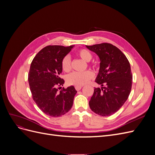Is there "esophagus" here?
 <instances>
[{
  "label": "esophagus",
  "instance_id": "34e87169",
  "mask_svg": "<svg viewBox=\"0 0 155 155\" xmlns=\"http://www.w3.org/2000/svg\"><path fill=\"white\" fill-rule=\"evenodd\" d=\"M81 88H82L81 86H76V87H75V88H76V90L78 91H80L81 89Z\"/></svg>",
  "mask_w": 155,
  "mask_h": 155
}]
</instances>
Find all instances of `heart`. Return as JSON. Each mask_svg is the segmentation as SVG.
<instances>
[{
    "mask_svg": "<svg viewBox=\"0 0 155 155\" xmlns=\"http://www.w3.org/2000/svg\"><path fill=\"white\" fill-rule=\"evenodd\" d=\"M78 55L87 62L90 61L92 58V55L90 51L87 49H80L78 51ZM92 67H96V64H92ZM61 67L63 71L68 72L71 70V59L70 56L66 55L61 61ZM94 78V74L91 70H86L83 72H74L69 74L67 78V82L70 85L82 86L87 83L89 80Z\"/></svg>",
    "mask_w": 155,
    "mask_h": 155,
    "instance_id": "b5f03b06",
    "label": "heart"
}]
</instances>
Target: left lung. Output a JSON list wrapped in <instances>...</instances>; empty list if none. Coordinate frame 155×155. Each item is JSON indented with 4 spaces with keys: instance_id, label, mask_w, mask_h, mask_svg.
Returning a JSON list of instances; mask_svg holds the SVG:
<instances>
[{
    "instance_id": "left-lung-1",
    "label": "left lung",
    "mask_w": 155,
    "mask_h": 155,
    "mask_svg": "<svg viewBox=\"0 0 155 155\" xmlns=\"http://www.w3.org/2000/svg\"><path fill=\"white\" fill-rule=\"evenodd\" d=\"M86 46L100 59L96 82L101 88H94L89 106L98 115L111 116L123 106L130 94L133 83L130 63L122 51L112 44Z\"/></svg>"
}]
</instances>
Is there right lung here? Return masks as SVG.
<instances>
[{
  "instance_id": "add662e5",
  "label": "right lung",
  "mask_w": 155,
  "mask_h": 155,
  "mask_svg": "<svg viewBox=\"0 0 155 155\" xmlns=\"http://www.w3.org/2000/svg\"><path fill=\"white\" fill-rule=\"evenodd\" d=\"M49 45L35 56L28 74L32 98L46 115L59 117L68 112L73 105L77 91L74 86L63 88L64 81L59 77L62 72L61 61L74 47Z\"/></svg>"
}]
</instances>
